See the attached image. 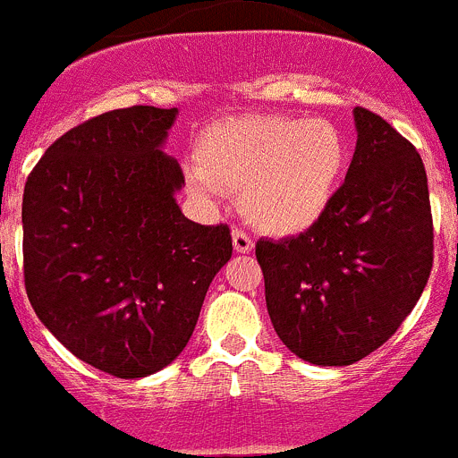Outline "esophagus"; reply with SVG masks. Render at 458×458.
<instances>
[{
	"mask_svg": "<svg viewBox=\"0 0 458 458\" xmlns=\"http://www.w3.org/2000/svg\"><path fill=\"white\" fill-rule=\"evenodd\" d=\"M233 246L237 253H250L253 250V242L244 230H233Z\"/></svg>",
	"mask_w": 458,
	"mask_h": 458,
	"instance_id": "obj_1",
	"label": "esophagus"
}]
</instances>
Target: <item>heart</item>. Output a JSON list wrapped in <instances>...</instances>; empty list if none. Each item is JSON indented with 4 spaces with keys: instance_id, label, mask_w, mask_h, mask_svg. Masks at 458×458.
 <instances>
[{
    "instance_id": "b5f03b06",
    "label": "heart",
    "mask_w": 458,
    "mask_h": 458,
    "mask_svg": "<svg viewBox=\"0 0 458 458\" xmlns=\"http://www.w3.org/2000/svg\"><path fill=\"white\" fill-rule=\"evenodd\" d=\"M187 189L200 200L242 191L246 219L271 237L315 228L349 164L344 131L327 118L242 116L214 123L193 143Z\"/></svg>"
}]
</instances>
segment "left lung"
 <instances>
[{
    "mask_svg": "<svg viewBox=\"0 0 458 458\" xmlns=\"http://www.w3.org/2000/svg\"><path fill=\"white\" fill-rule=\"evenodd\" d=\"M356 152L327 216L287 239H259L271 324L292 353L321 368L360 360L388 340L434 262L429 187L418 150L356 106Z\"/></svg>",
    "mask_w": 458,
    "mask_h": 458,
    "instance_id": "left-lung-1",
    "label": "left lung"
}]
</instances>
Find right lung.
I'll use <instances>...</instances> for the list:
<instances>
[{
	"label": "right lung",
	"mask_w": 458,
	"mask_h": 458,
	"mask_svg": "<svg viewBox=\"0 0 458 458\" xmlns=\"http://www.w3.org/2000/svg\"><path fill=\"white\" fill-rule=\"evenodd\" d=\"M178 109L127 106L65 131L24 184V285L36 315L90 368L141 378L187 347L228 225L189 221L164 152Z\"/></svg>",
	"instance_id": "1"
}]
</instances>
